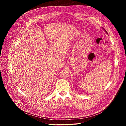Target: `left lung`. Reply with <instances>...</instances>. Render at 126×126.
<instances>
[{
    "instance_id": "1",
    "label": "left lung",
    "mask_w": 126,
    "mask_h": 126,
    "mask_svg": "<svg viewBox=\"0 0 126 126\" xmlns=\"http://www.w3.org/2000/svg\"><path fill=\"white\" fill-rule=\"evenodd\" d=\"M102 28V29H103V30H105V32H106L107 33V34H108L107 32H106V30H105V29H104V28Z\"/></svg>"
}]
</instances>
